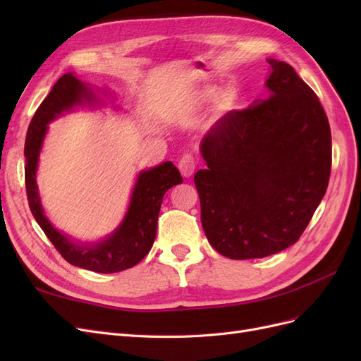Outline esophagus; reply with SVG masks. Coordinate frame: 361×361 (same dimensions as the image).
I'll return each mask as SVG.
<instances>
[{
  "instance_id": "1",
  "label": "esophagus",
  "mask_w": 361,
  "mask_h": 361,
  "mask_svg": "<svg viewBox=\"0 0 361 361\" xmlns=\"http://www.w3.org/2000/svg\"><path fill=\"white\" fill-rule=\"evenodd\" d=\"M179 171L183 178H190L194 174V170H195V159L192 155H183L180 159H179Z\"/></svg>"
}]
</instances>
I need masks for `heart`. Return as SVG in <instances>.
Wrapping results in <instances>:
<instances>
[{
	"label": "heart",
	"instance_id": "obj_1",
	"mask_svg": "<svg viewBox=\"0 0 361 361\" xmlns=\"http://www.w3.org/2000/svg\"><path fill=\"white\" fill-rule=\"evenodd\" d=\"M214 101V111L218 116H227L238 108L239 104V93L233 85H227L224 89L218 90V87L214 84L204 85L203 89L197 92V102L199 104H211Z\"/></svg>",
	"mask_w": 361,
	"mask_h": 361
}]
</instances>
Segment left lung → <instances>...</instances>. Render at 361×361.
I'll return each instance as SVG.
<instances>
[{
	"instance_id": "8db88e82",
	"label": "left lung",
	"mask_w": 361,
	"mask_h": 361,
	"mask_svg": "<svg viewBox=\"0 0 361 361\" xmlns=\"http://www.w3.org/2000/svg\"><path fill=\"white\" fill-rule=\"evenodd\" d=\"M268 89L216 120L194 176L202 226L228 259H257L295 244L319 206L331 171V130L318 96L290 64L269 59Z\"/></svg>"
}]
</instances>
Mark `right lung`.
<instances>
[{
	"instance_id": "add662e5",
	"label": "right lung",
	"mask_w": 361,
	"mask_h": 361,
	"mask_svg": "<svg viewBox=\"0 0 361 361\" xmlns=\"http://www.w3.org/2000/svg\"><path fill=\"white\" fill-rule=\"evenodd\" d=\"M101 102V96H97L89 84L76 78L72 72L64 73L54 84L27 130L24 149L25 188L32 216L69 264L102 274H113L135 267L149 253L157 236L158 214L164 194L174 185L182 183V176L171 161L140 171L122 223L111 235L97 243L76 241L54 227L42 206L36 182L39 157L48 125L63 113L71 111L73 106H94Z\"/></svg>"
}]
</instances>
